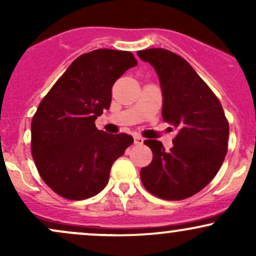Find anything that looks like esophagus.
Masks as SVG:
<instances>
[{
    "label": "esophagus",
    "instance_id": "34e87169",
    "mask_svg": "<svg viewBox=\"0 0 256 256\" xmlns=\"http://www.w3.org/2000/svg\"><path fill=\"white\" fill-rule=\"evenodd\" d=\"M134 144H143V142H144V140H143L142 137L140 136H134Z\"/></svg>",
    "mask_w": 256,
    "mask_h": 256
}]
</instances>
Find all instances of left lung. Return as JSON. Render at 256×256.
Returning a JSON list of instances; mask_svg holds the SVG:
<instances>
[{
	"instance_id": "left-lung-1",
	"label": "left lung",
	"mask_w": 256,
	"mask_h": 256,
	"mask_svg": "<svg viewBox=\"0 0 256 256\" xmlns=\"http://www.w3.org/2000/svg\"><path fill=\"white\" fill-rule=\"evenodd\" d=\"M154 67L162 91V119L177 128L173 146L146 140L152 160L140 170L144 188L164 200L195 195L218 173L228 152V122L219 100L186 60L166 49L137 52Z\"/></svg>"
}]
</instances>
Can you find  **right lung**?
I'll use <instances>...</instances> for the list:
<instances>
[{
  "label": "right lung",
  "mask_w": 256,
  "mask_h": 256,
  "mask_svg": "<svg viewBox=\"0 0 256 256\" xmlns=\"http://www.w3.org/2000/svg\"><path fill=\"white\" fill-rule=\"evenodd\" d=\"M137 64L132 52L98 49L80 55L42 100L31 122V150L46 184L68 200L95 196L112 165L132 144L130 134L98 130L112 86Z\"/></svg>",
  "instance_id": "add662e5"
}]
</instances>
